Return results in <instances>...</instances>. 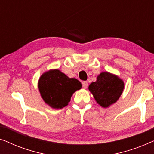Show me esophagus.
I'll return each instance as SVG.
<instances>
[{"label": "esophagus", "mask_w": 154, "mask_h": 154, "mask_svg": "<svg viewBox=\"0 0 154 154\" xmlns=\"http://www.w3.org/2000/svg\"><path fill=\"white\" fill-rule=\"evenodd\" d=\"M82 85H83V88H86L88 85V82L87 81H83V82H82Z\"/></svg>", "instance_id": "34e87169"}]
</instances>
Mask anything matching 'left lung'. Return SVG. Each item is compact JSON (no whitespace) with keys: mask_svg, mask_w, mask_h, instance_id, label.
Listing matches in <instances>:
<instances>
[{"mask_svg":"<svg viewBox=\"0 0 154 154\" xmlns=\"http://www.w3.org/2000/svg\"><path fill=\"white\" fill-rule=\"evenodd\" d=\"M124 88L122 80L109 72H102L96 82L89 85V90L100 106L108 107L119 100Z\"/></svg>","mask_w":154,"mask_h":154,"instance_id":"8db88e82","label":"left lung"}]
</instances>
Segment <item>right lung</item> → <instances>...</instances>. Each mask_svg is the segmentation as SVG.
I'll return each instance as SVG.
<instances>
[{"label": "right lung", "mask_w": 154, "mask_h": 154, "mask_svg": "<svg viewBox=\"0 0 154 154\" xmlns=\"http://www.w3.org/2000/svg\"><path fill=\"white\" fill-rule=\"evenodd\" d=\"M81 82L69 79L58 69L43 73L38 81L41 97L46 104L54 109H62L70 102L71 97L81 89Z\"/></svg>", "instance_id": "add662e5"}]
</instances>
